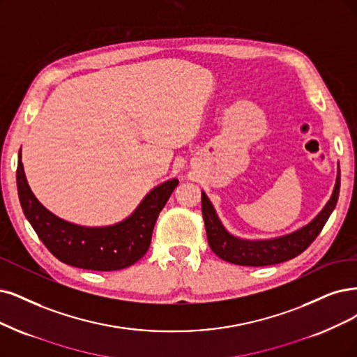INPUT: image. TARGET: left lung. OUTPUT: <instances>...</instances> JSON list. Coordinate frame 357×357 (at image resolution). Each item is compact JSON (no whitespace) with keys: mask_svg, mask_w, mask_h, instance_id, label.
<instances>
[{"mask_svg":"<svg viewBox=\"0 0 357 357\" xmlns=\"http://www.w3.org/2000/svg\"><path fill=\"white\" fill-rule=\"evenodd\" d=\"M340 194V166L337 169L335 187L331 199L325 207L316 215L307 225L301 227L293 232L273 236L265 240H247L231 234L222 220L219 219L216 210L208 200L204 191H202V212L206 225V234L208 245L212 252L222 260L241 266H269L293 259L314 241L319 235L328 218L337 206Z\"/></svg>","mask_w":357,"mask_h":357,"instance_id":"left-lung-1","label":"left lung"}]
</instances>
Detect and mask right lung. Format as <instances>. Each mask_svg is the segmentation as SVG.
Segmentation results:
<instances>
[{
	"instance_id": "obj_1",
	"label": "right lung",
	"mask_w": 357,
	"mask_h": 357,
	"mask_svg": "<svg viewBox=\"0 0 357 357\" xmlns=\"http://www.w3.org/2000/svg\"><path fill=\"white\" fill-rule=\"evenodd\" d=\"M16 179L23 213L52 256L66 265L101 272L125 269L147 253L158 213L179 183L176 178L162 182L126 219L113 225L84 227L59 218L39 203L24 175L22 149Z\"/></svg>"
}]
</instances>
